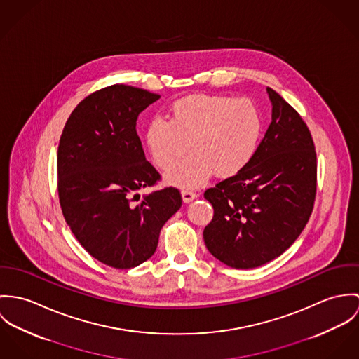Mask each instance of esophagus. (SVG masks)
<instances>
[{"mask_svg":"<svg viewBox=\"0 0 359 359\" xmlns=\"http://www.w3.org/2000/svg\"><path fill=\"white\" fill-rule=\"evenodd\" d=\"M182 198H183V202L189 203V202H191L193 199L197 198V194H196L194 191H189V190H184V191H182Z\"/></svg>","mask_w":359,"mask_h":359,"instance_id":"esophagus-1","label":"esophagus"}]
</instances>
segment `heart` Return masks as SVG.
<instances>
[{
	"instance_id": "b5f03b06",
	"label": "heart",
	"mask_w": 359,
	"mask_h": 359,
	"mask_svg": "<svg viewBox=\"0 0 359 359\" xmlns=\"http://www.w3.org/2000/svg\"><path fill=\"white\" fill-rule=\"evenodd\" d=\"M262 132L260 110L250 99L190 95L172 103L169 121H150L143 137L153 163L163 172L183 157L187 144L190 157L165 179L172 186L194 189L212 173L229 179L245 169Z\"/></svg>"
}]
</instances>
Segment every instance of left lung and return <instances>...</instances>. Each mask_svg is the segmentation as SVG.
Instances as JSON below:
<instances>
[{"instance_id": "8db88e82", "label": "left lung", "mask_w": 359, "mask_h": 359, "mask_svg": "<svg viewBox=\"0 0 359 359\" xmlns=\"http://www.w3.org/2000/svg\"><path fill=\"white\" fill-rule=\"evenodd\" d=\"M271 123L252 161L203 194L213 219L208 250L233 269H255L282 255L306 227L317 191V154L299 113L274 89Z\"/></svg>"}]
</instances>
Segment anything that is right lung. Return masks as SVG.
I'll return each mask as SVG.
<instances>
[{
  "label": "right lung",
  "mask_w": 359,
  "mask_h": 359,
  "mask_svg": "<svg viewBox=\"0 0 359 359\" xmlns=\"http://www.w3.org/2000/svg\"><path fill=\"white\" fill-rule=\"evenodd\" d=\"M160 97L122 83L100 89L74 109L59 142L63 216L90 256L120 270L154 255L162 226L182 206L173 187L133 203L139 190L160 180L136 133L139 114Z\"/></svg>",
  "instance_id": "add662e5"
}]
</instances>
